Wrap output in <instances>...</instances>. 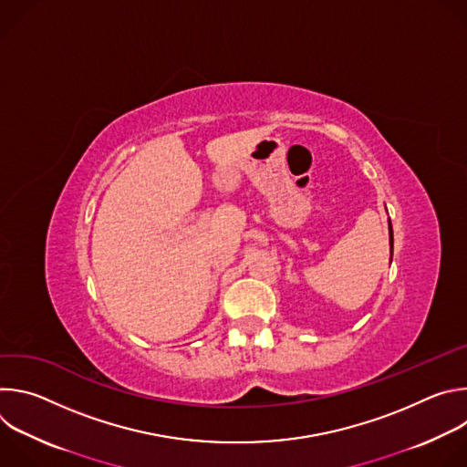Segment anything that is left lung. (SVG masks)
<instances>
[{"mask_svg": "<svg viewBox=\"0 0 467 467\" xmlns=\"http://www.w3.org/2000/svg\"><path fill=\"white\" fill-rule=\"evenodd\" d=\"M389 244H391V253H393V233H391V223H389Z\"/></svg>", "mask_w": 467, "mask_h": 467, "instance_id": "left-lung-1", "label": "left lung"}]
</instances>
